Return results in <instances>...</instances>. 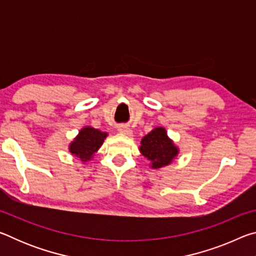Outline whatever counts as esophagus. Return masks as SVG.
Masks as SVG:
<instances>
[{
	"label": "esophagus",
	"instance_id": "1",
	"mask_svg": "<svg viewBox=\"0 0 256 256\" xmlns=\"http://www.w3.org/2000/svg\"><path fill=\"white\" fill-rule=\"evenodd\" d=\"M118 132L120 134H124V136H131L133 134L132 130L128 126H126V125H120V126L118 128Z\"/></svg>",
	"mask_w": 256,
	"mask_h": 256
}]
</instances>
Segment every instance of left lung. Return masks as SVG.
Listing matches in <instances>:
<instances>
[{"mask_svg": "<svg viewBox=\"0 0 256 256\" xmlns=\"http://www.w3.org/2000/svg\"><path fill=\"white\" fill-rule=\"evenodd\" d=\"M138 150L149 160L150 167L157 170L170 166L180 154V148L162 126H156L142 138Z\"/></svg>", "mask_w": 256, "mask_h": 256, "instance_id": "left-lung-1", "label": "left lung"}]
</instances>
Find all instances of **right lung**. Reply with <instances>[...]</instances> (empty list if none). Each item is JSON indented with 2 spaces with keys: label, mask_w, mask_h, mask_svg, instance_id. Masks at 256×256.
Instances as JSON below:
<instances>
[{
  "label": "right lung",
  "mask_w": 256,
  "mask_h": 256,
  "mask_svg": "<svg viewBox=\"0 0 256 256\" xmlns=\"http://www.w3.org/2000/svg\"><path fill=\"white\" fill-rule=\"evenodd\" d=\"M107 136V132H102L92 126H84L70 142L68 151L82 162H90L94 159V156L97 151L100 149Z\"/></svg>",
  "instance_id": "add662e5"
}]
</instances>
